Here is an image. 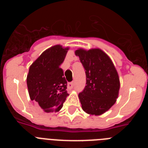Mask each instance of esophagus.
<instances>
[{"label": "esophagus", "mask_w": 148, "mask_h": 148, "mask_svg": "<svg viewBox=\"0 0 148 148\" xmlns=\"http://www.w3.org/2000/svg\"><path fill=\"white\" fill-rule=\"evenodd\" d=\"M74 87V83L73 82H70V83L68 84V88L69 89H73Z\"/></svg>", "instance_id": "34e87169"}]
</instances>
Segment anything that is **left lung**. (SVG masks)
Returning a JSON list of instances; mask_svg holds the SVG:
<instances>
[{"label": "left lung", "mask_w": 148, "mask_h": 148, "mask_svg": "<svg viewBox=\"0 0 148 148\" xmlns=\"http://www.w3.org/2000/svg\"><path fill=\"white\" fill-rule=\"evenodd\" d=\"M86 73L85 88L78 94L82 108L87 114H104L116 103L120 81L109 56L99 48L75 51Z\"/></svg>", "instance_id": "8db88e82"}]
</instances>
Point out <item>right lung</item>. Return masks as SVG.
I'll use <instances>...</instances> for the list:
<instances>
[{"instance_id": "obj_1", "label": "right lung", "mask_w": 148, "mask_h": 148, "mask_svg": "<svg viewBox=\"0 0 148 148\" xmlns=\"http://www.w3.org/2000/svg\"><path fill=\"white\" fill-rule=\"evenodd\" d=\"M69 47L60 44L44 51L29 69L27 84L30 99L46 113L58 112L69 94L61 65Z\"/></svg>"}]
</instances>
